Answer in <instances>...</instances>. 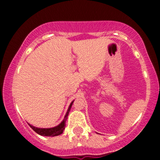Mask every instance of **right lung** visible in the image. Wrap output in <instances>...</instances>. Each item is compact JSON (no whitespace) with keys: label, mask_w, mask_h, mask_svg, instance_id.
Returning a JSON list of instances; mask_svg holds the SVG:
<instances>
[{"label":"right lung","mask_w":160,"mask_h":160,"mask_svg":"<svg viewBox=\"0 0 160 160\" xmlns=\"http://www.w3.org/2000/svg\"><path fill=\"white\" fill-rule=\"evenodd\" d=\"M73 102H74V101H73V102L71 103V104H70V106H69L68 109V111H67V113H66V114L65 116V118H64L63 121H62V122L59 125H58V126H55V127H52V128H37V127H35V126H33L29 123H28V125L30 126V127L32 128L34 132H35L39 134V135H43V136L53 137V136H57V135H61V134L63 132L64 129H65V128L66 120H67L68 116V113L70 112V110H71V106H72V104H73Z\"/></svg>","instance_id":"add662e5"}]
</instances>
